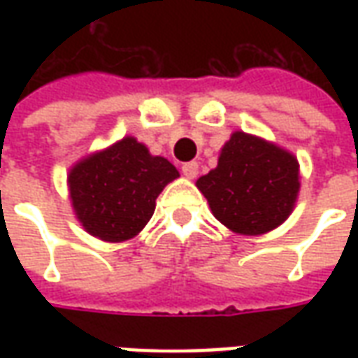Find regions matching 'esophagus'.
<instances>
[{
	"mask_svg": "<svg viewBox=\"0 0 358 358\" xmlns=\"http://www.w3.org/2000/svg\"><path fill=\"white\" fill-rule=\"evenodd\" d=\"M197 172H199V164L195 163V161H189V163L182 164V174H184L186 178H195Z\"/></svg>",
	"mask_w": 358,
	"mask_h": 358,
	"instance_id": "esophagus-1",
	"label": "esophagus"
}]
</instances>
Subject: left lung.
Here are the masks:
<instances>
[{
	"instance_id": "left-lung-1",
	"label": "left lung",
	"mask_w": 358,
	"mask_h": 358,
	"mask_svg": "<svg viewBox=\"0 0 358 358\" xmlns=\"http://www.w3.org/2000/svg\"><path fill=\"white\" fill-rule=\"evenodd\" d=\"M213 215L243 236L270 232L289 217L299 192L297 159L245 132L232 134L218 166L197 180Z\"/></svg>"
}]
</instances>
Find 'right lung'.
Returning <instances> with one entry per match:
<instances>
[{"mask_svg": "<svg viewBox=\"0 0 358 358\" xmlns=\"http://www.w3.org/2000/svg\"><path fill=\"white\" fill-rule=\"evenodd\" d=\"M178 176L164 157H153L143 143L124 138L76 164L69 189L86 232L103 241H124L141 232L159 194Z\"/></svg>", "mask_w": 358, "mask_h": 358, "instance_id": "1", "label": "right lung"}]
</instances>
